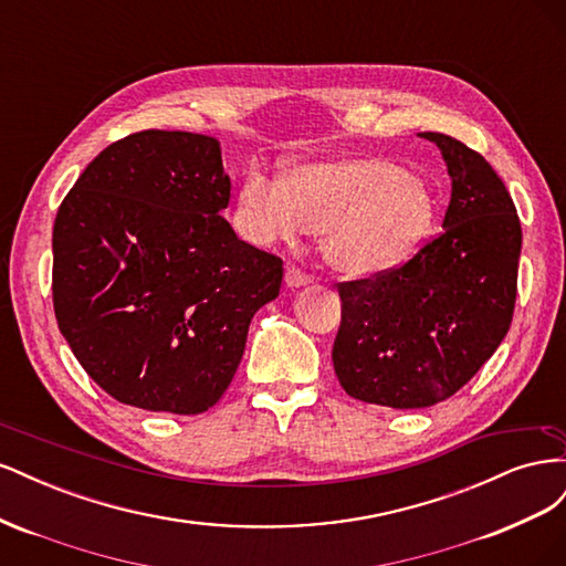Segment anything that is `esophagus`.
<instances>
[{
	"mask_svg": "<svg viewBox=\"0 0 566 566\" xmlns=\"http://www.w3.org/2000/svg\"><path fill=\"white\" fill-rule=\"evenodd\" d=\"M312 276L306 271L297 269V266H287L285 269V285L287 287H302V285H310Z\"/></svg>",
	"mask_w": 566,
	"mask_h": 566,
	"instance_id": "obj_1",
	"label": "esophagus"
}]
</instances>
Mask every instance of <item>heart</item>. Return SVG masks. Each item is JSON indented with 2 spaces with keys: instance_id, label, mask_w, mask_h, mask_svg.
I'll return each mask as SVG.
<instances>
[{
  "instance_id": "1",
  "label": "heart",
  "mask_w": 566,
  "mask_h": 566,
  "mask_svg": "<svg viewBox=\"0 0 566 566\" xmlns=\"http://www.w3.org/2000/svg\"><path fill=\"white\" fill-rule=\"evenodd\" d=\"M434 193L385 158L306 163L287 181L252 169L238 188V227L252 243L293 245L321 233L325 262L349 276L397 266L434 221Z\"/></svg>"
}]
</instances>
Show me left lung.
Wrapping results in <instances>:
<instances>
[{
    "label": "left lung",
    "mask_w": 566,
    "mask_h": 566,
    "mask_svg": "<svg viewBox=\"0 0 566 566\" xmlns=\"http://www.w3.org/2000/svg\"><path fill=\"white\" fill-rule=\"evenodd\" d=\"M451 175L443 229L410 260L337 283L335 375L349 397L434 406L465 387L510 331L522 227L495 169L449 134L422 132Z\"/></svg>",
    "instance_id": "1"
}]
</instances>
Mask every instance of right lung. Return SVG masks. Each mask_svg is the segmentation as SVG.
<instances>
[{"label":"right lung","instance_id":"right-lung-1","mask_svg":"<svg viewBox=\"0 0 566 566\" xmlns=\"http://www.w3.org/2000/svg\"><path fill=\"white\" fill-rule=\"evenodd\" d=\"M219 142L144 129L104 148L54 221L51 293L63 337L119 403L196 416L231 385L283 260L241 241Z\"/></svg>","mask_w":566,"mask_h":566}]
</instances>
